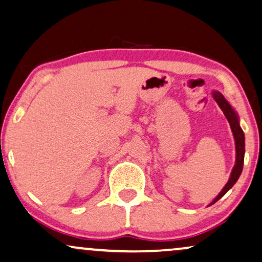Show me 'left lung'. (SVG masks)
Returning a JSON list of instances; mask_svg holds the SVG:
<instances>
[{"label": "left lung", "mask_w": 262, "mask_h": 262, "mask_svg": "<svg viewBox=\"0 0 262 262\" xmlns=\"http://www.w3.org/2000/svg\"><path fill=\"white\" fill-rule=\"evenodd\" d=\"M213 97L215 102L218 103L219 107H221L223 113H224L226 120H228V122L230 123V127H231L233 138H235V145H236V164L235 166H233L231 176H230L228 183L225 184V187L223 188V190L219 193L218 196L214 199L212 204H214V202H217L219 199L224 196L226 191H228L230 188H232L233 184L237 182L241 172H242L243 162H245V133H243V130L239 127L238 117H237L236 113L233 111L232 107L230 106V104L226 102V99L224 98V96H223L222 93L213 92Z\"/></svg>", "instance_id": "left-lung-1"}]
</instances>
